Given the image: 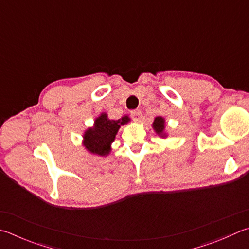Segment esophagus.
<instances>
[{
  "label": "esophagus",
  "mask_w": 249,
  "mask_h": 249,
  "mask_svg": "<svg viewBox=\"0 0 249 249\" xmlns=\"http://www.w3.org/2000/svg\"><path fill=\"white\" fill-rule=\"evenodd\" d=\"M131 118H132L134 121H140L141 118H142V111L139 109L132 110L131 111Z\"/></svg>",
  "instance_id": "obj_1"
}]
</instances>
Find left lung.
I'll list each match as a JSON object with an SVG mask.
<instances>
[{"mask_svg": "<svg viewBox=\"0 0 249 249\" xmlns=\"http://www.w3.org/2000/svg\"><path fill=\"white\" fill-rule=\"evenodd\" d=\"M153 128L156 131V133L160 135V137H165V133H163V130H165V119L162 117H156L154 120Z\"/></svg>", "mask_w": 249, "mask_h": 249, "instance_id": "8db88e82", "label": "left lung"}]
</instances>
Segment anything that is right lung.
<instances>
[{
	"mask_svg": "<svg viewBox=\"0 0 249 249\" xmlns=\"http://www.w3.org/2000/svg\"><path fill=\"white\" fill-rule=\"evenodd\" d=\"M130 118L124 116L119 120H111L106 114H103L95 119L94 126L89 128L83 135V145L89 152L100 156L108 155L110 144L114 142L115 137L121 124L129 123Z\"/></svg>",
	"mask_w": 249,
	"mask_h": 249,
	"instance_id": "obj_1",
	"label": "right lung"
}]
</instances>
